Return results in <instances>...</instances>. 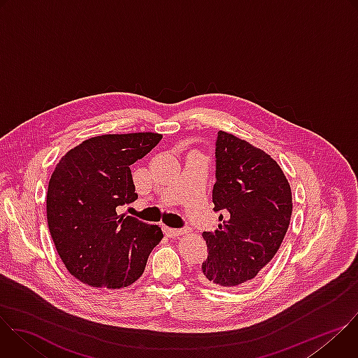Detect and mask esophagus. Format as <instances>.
Wrapping results in <instances>:
<instances>
[{
    "mask_svg": "<svg viewBox=\"0 0 358 358\" xmlns=\"http://www.w3.org/2000/svg\"><path fill=\"white\" fill-rule=\"evenodd\" d=\"M164 232L167 234V236H171V238H176V236H180V235H182V234H185L187 231L185 229H176V228H166L164 229Z\"/></svg>",
    "mask_w": 358,
    "mask_h": 358,
    "instance_id": "1",
    "label": "esophagus"
}]
</instances>
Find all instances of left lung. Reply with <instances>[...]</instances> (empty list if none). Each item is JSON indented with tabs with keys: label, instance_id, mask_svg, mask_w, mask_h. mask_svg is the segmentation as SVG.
Returning a JSON list of instances; mask_svg holds the SVG:
<instances>
[{
	"label": "left lung",
	"instance_id": "1",
	"mask_svg": "<svg viewBox=\"0 0 358 358\" xmlns=\"http://www.w3.org/2000/svg\"><path fill=\"white\" fill-rule=\"evenodd\" d=\"M214 211L222 224L203 232L208 258L199 280L217 289L248 286L271 262L287 232L293 202L280 166L264 150L231 133L218 131Z\"/></svg>",
	"mask_w": 358,
	"mask_h": 358
}]
</instances>
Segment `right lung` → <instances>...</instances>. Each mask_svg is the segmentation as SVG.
<instances>
[{"label":"right lung","instance_id":"add662e5","mask_svg":"<svg viewBox=\"0 0 358 358\" xmlns=\"http://www.w3.org/2000/svg\"><path fill=\"white\" fill-rule=\"evenodd\" d=\"M162 138L151 131L101 134L71 148L57 164L48 184V228L79 282L115 290L143 275L163 231L119 210L137 199L130 166Z\"/></svg>","mask_w":358,"mask_h":358}]
</instances>
